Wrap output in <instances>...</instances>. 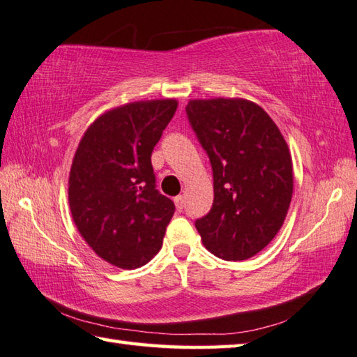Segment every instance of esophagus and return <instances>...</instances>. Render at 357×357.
<instances>
[{"label": "esophagus", "instance_id": "obj_1", "mask_svg": "<svg viewBox=\"0 0 357 357\" xmlns=\"http://www.w3.org/2000/svg\"><path fill=\"white\" fill-rule=\"evenodd\" d=\"M174 206H176V211L181 212L184 208V197H181V195H178L176 198H174Z\"/></svg>", "mask_w": 357, "mask_h": 357}]
</instances>
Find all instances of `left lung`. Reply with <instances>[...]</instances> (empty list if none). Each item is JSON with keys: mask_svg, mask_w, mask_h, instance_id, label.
I'll return each mask as SVG.
<instances>
[{"mask_svg": "<svg viewBox=\"0 0 357 357\" xmlns=\"http://www.w3.org/2000/svg\"><path fill=\"white\" fill-rule=\"evenodd\" d=\"M185 111L213 170L212 208L195 226L213 255L246 260L274 240L288 213V144L266 111L246 99H195Z\"/></svg>", "mask_w": 357, "mask_h": 357, "instance_id": "obj_1", "label": "left lung"}]
</instances>
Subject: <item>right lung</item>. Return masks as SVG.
<instances>
[{"instance_id":"right-lung-1","label":"right lung","mask_w":357,"mask_h":357,"mask_svg":"<svg viewBox=\"0 0 357 357\" xmlns=\"http://www.w3.org/2000/svg\"><path fill=\"white\" fill-rule=\"evenodd\" d=\"M178 100L131 102L99 116L73 159L68 199L83 240L113 266L136 269L162 248L174 213L156 190L151 153Z\"/></svg>"}]
</instances>
